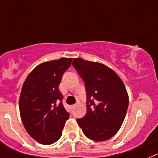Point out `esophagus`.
I'll return each instance as SVG.
<instances>
[{
	"instance_id": "esophagus-1",
	"label": "esophagus",
	"mask_w": 158,
	"mask_h": 158,
	"mask_svg": "<svg viewBox=\"0 0 158 158\" xmlns=\"http://www.w3.org/2000/svg\"><path fill=\"white\" fill-rule=\"evenodd\" d=\"M75 107V106H71V108H72V109H74Z\"/></svg>"
}]
</instances>
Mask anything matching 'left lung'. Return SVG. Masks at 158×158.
Masks as SVG:
<instances>
[{
    "label": "left lung",
    "mask_w": 158,
    "mask_h": 158,
    "mask_svg": "<svg viewBox=\"0 0 158 158\" xmlns=\"http://www.w3.org/2000/svg\"><path fill=\"white\" fill-rule=\"evenodd\" d=\"M73 66L87 91V113L77 123L94 141H105L116 134L125 118L129 97L123 82L109 66L100 62L74 58Z\"/></svg>",
    "instance_id": "8db88e82"
}]
</instances>
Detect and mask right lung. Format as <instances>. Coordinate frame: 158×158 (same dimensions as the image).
Returning <instances> with one entry per match:
<instances>
[{"label":"right lung","mask_w":158,"mask_h":158,"mask_svg":"<svg viewBox=\"0 0 158 158\" xmlns=\"http://www.w3.org/2000/svg\"><path fill=\"white\" fill-rule=\"evenodd\" d=\"M72 58L61 57L40 64L24 81L19 97V112L27 133L38 143L58 140L70 114L61 103L58 87Z\"/></svg>","instance_id":"1"}]
</instances>
